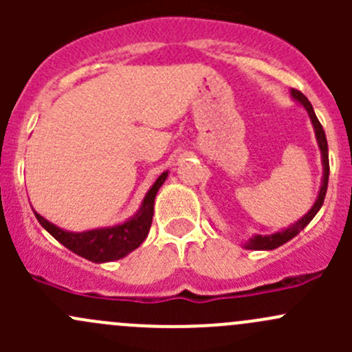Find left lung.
<instances>
[{"instance_id":"left-lung-1","label":"left lung","mask_w":352,"mask_h":352,"mask_svg":"<svg viewBox=\"0 0 352 352\" xmlns=\"http://www.w3.org/2000/svg\"><path fill=\"white\" fill-rule=\"evenodd\" d=\"M291 95H293L294 98H296L298 102H300L301 105H303L305 109H307L308 116H310L311 119V124H314L315 127V136H317V141H318V146H320V151H322V163H324V179H322V187H320V192H318V197L317 201H315L314 208L310 209V211L307 212V214L303 216V218L300 219L298 223H294L293 226H289V228L283 230V232H278L274 233V235H257L254 236V239H250V242L245 245V248H250V250H272V248H278L281 247L283 243L289 242L293 236H296L298 233L301 232V230L305 228V226L308 225V223L311 221V219L315 218V214L318 212V209L322 208V204H324V199H325V194H327V186H329V146H327V138H325V133H324V127H322L320 120L317 119V116H315L314 112V107H311V104L308 102V98L305 97L303 94H301L300 90H291Z\"/></svg>"}]
</instances>
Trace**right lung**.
<instances>
[{
  "mask_svg": "<svg viewBox=\"0 0 352 352\" xmlns=\"http://www.w3.org/2000/svg\"><path fill=\"white\" fill-rule=\"evenodd\" d=\"M168 177V172H163L162 175L156 179L148 194L143 199V206H141L140 212L129 221L122 223V225L112 226V228H100L91 230V232L83 233H69L65 230L58 228L56 225L49 223L47 219L42 218L41 214L35 212V218L38 219L42 226L58 240L59 243L65 245L74 254L81 255V257L88 258L91 262H110L117 261V258L126 257L129 252L140 247L146 239L148 232H150L151 219H153V206L155 197L162 184Z\"/></svg>",
  "mask_w": 352,
  "mask_h": 352,
  "instance_id": "obj_1",
  "label": "right lung"
}]
</instances>
